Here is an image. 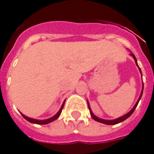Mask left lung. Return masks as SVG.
<instances>
[{"label":"left lung","mask_w":154,"mask_h":154,"mask_svg":"<svg viewBox=\"0 0 154 154\" xmlns=\"http://www.w3.org/2000/svg\"><path fill=\"white\" fill-rule=\"evenodd\" d=\"M131 55L133 56V57L134 58V60H135V63L136 64H137V59H136L135 56H134V54H130ZM137 66L139 67V65L137 64ZM139 70H140V68H139ZM140 72H141V70H140ZM143 90H142V92H141V94H140V97H139V100H138V101H137V103L135 104V106H134V108H133L132 110L129 111V113L126 114V115H125L124 116H122V117H119V118H118V119H113V120H106V119H100V118H98V117H97L96 116H94L93 113L91 112V110L90 109V106H89V104H88V102H87V104H88V108H89V110H90V114L91 116V117L93 118L96 121H98V122H100V123H103V124H106V125H116V124H119V123L122 122V121H124V120H125L127 118H129V116H131L133 114V112L134 111V110L136 109V107H137V106H138V104H139V100H140V98L142 97V94H143Z\"/></svg>","instance_id":"1"}]
</instances>
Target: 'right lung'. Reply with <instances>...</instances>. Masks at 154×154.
<instances>
[{
	"mask_svg": "<svg viewBox=\"0 0 154 154\" xmlns=\"http://www.w3.org/2000/svg\"><path fill=\"white\" fill-rule=\"evenodd\" d=\"M64 103H65V102H63V106H62V107H61V109L59 110V111H58V112H57V113L56 114V115H55L54 117H52V118H50V119H44V120H38V119H31V118H29V117H27V116H24L23 114H21V115L25 119H27V120H28V121H29L30 123L38 124V125H46V124H48V123L54 121V120H55V119H57V118L59 117L61 112H62V110H63V106H64Z\"/></svg>",
	"mask_w": 154,
	"mask_h": 154,
	"instance_id": "1",
	"label": "right lung"
}]
</instances>
